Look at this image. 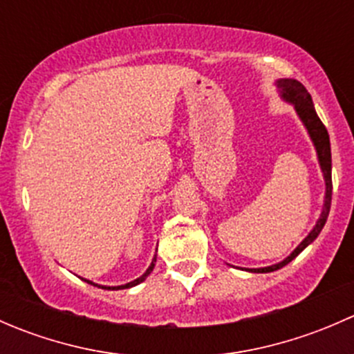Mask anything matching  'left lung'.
I'll return each instance as SVG.
<instances>
[{"instance_id":"left-lung-1","label":"left lung","mask_w":354,"mask_h":354,"mask_svg":"<svg viewBox=\"0 0 354 354\" xmlns=\"http://www.w3.org/2000/svg\"><path fill=\"white\" fill-rule=\"evenodd\" d=\"M276 87H277V92H279L281 99L295 108L299 121L303 123V127H305L310 140H312L313 147H315L317 159H319V166H320V171H322V176H324V183H326V194H324L322 212H320V217L317 219L315 226L312 227V231H310V233L303 238L301 243L296 246V248L286 257V259L281 260V262H277V263H274V266L259 267V269H245V270H248V272H259V274L274 272V270L288 266V263L291 262L292 259H296V257H298L299 253L306 248V246L315 241V238L319 236L320 231H322V227L326 226L327 216H329V210H330V198H332L330 140H329V133H327L326 127H324V123L320 121V118L317 116L315 106H313V101H312V95H310L308 91H306V88L303 87L298 80H295V78H277Z\"/></svg>"}]
</instances>
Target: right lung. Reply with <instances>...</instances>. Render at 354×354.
Wrapping results in <instances>:
<instances>
[{
	"label": "right lung",
	"mask_w": 354,
	"mask_h": 354,
	"mask_svg": "<svg viewBox=\"0 0 354 354\" xmlns=\"http://www.w3.org/2000/svg\"><path fill=\"white\" fill-rule=\"evenodd\" d=\"M156 259H157V255H154V259H152L151 266L147 267V270H145V272L142 274L140 277H137V279L130 281V283H127V284H121V286H102V284H95V283H92V281L85 279V277H80V279H82V281H85V283L92 284V286H97V288H102V289H127V288H133V286H137V284L144 283V281L147 279V276H149V274L152 272V269H154V266H156Z\"/></svg>",
	"instance_id": "1"
}]
</instances>
